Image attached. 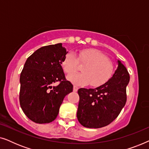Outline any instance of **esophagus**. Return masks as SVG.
<instances>
[{
	"label": "esophagus",
	"instance_id": "obj_1",
	"mask_svg": "<svg viewBox=\"0 0 149 149\" xmlns=\"http://www.w3.org/2000/svg\"><path fill=\"white\" fill-rule=\"evenodd\" d=\"M79 87L76 86V85H74V87H73V91H77V90H78Z\"/></svg>",
	"mask_w": 149,
	"mask_h": 149
}]
</instances>
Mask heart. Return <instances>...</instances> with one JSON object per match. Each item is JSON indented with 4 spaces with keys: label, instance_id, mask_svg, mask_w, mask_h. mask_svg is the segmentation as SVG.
I'll list each match as a JSON object with an SVG mask.
<instances>
[{
    "label": "heart",
    "instance_id": "b5f03b06",
    "mask_svg": "<svg viewBox=\"0 0 149 149\" xmlns=\"http://www.w3.org/2000/svg\"><path fill=\"white\" fill-rule=\"evenodd\" d=\"M85 64L83 73L70 75L68 79L76 85L89 84L97 87L104 84L113 74V62L104 54L96 49H85L79 53L78 57L72 52L64 56L62 66L67 74H72L78 70V63Z\"/></svg>",
    "mask_w": 149,
    "mask_h": 149
}]
</instances>
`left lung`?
<instances>
[{
	"mask_svg": "<svg viewBox=\"0 0 149 149\" xmlns=\"http://www.w3.org/2000/svg\"><path fill=\"white\" fill-rule=\"evenodd\" d=\"M118 62L113 77L95 89L80 88L77 119L88 128H100L112 123L118 117L127 100L126 87L130 74L124 65Z\"/></svg>",
	"mask_w": 149,
	"mask_h": 149,
	"instance_id": "1",
	"label": "left lung"
}]
</instances>
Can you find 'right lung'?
Listing matches in <instances>:
<instances>
[{
	"instance_id": "right-lung-1",
	"label": "right lung",
	"mask_w": 149,
	"mask_h": 149,
	"mask_svg": "<svg viewBox=\"0 0 149 149\" xmlns=\"http://www.w3.org/2000/svg\"><path fill=\"white\" fill-rule=\"evenodd\" d=\"M67 53L62 43L51 45L39 48L26 61L20 74L19 104L36 123L54 121L64 97L72 91L61 66ZM56 82L59 84L52 86Z\"/></svg>"
}]
</instances>
